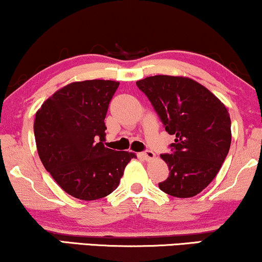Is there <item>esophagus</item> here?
<instances>
[{
  "instance_id": "1",
  "label": "esophagus",
  "mask_w": 262,
  "mask_h": 262,
  "mask_svg": "<svg viewBox=\"0 0 262 262\" xmlns=\"http://www.w3.org/2000/svg\"><path fill=\"white\" fill-rule=\"evenodd\" d=\"M139 155H140L141 159L145 160V161H150V160H154V159H155V154H154L152 151H150V150L144 151V152L139 154Z\"/></svg>"
}]
</instances>
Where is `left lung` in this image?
I'll use <instances>...</instances> for the list:
<instances>
[{"label":"left lung","mask_w":262,"mask_h":262,"mask_svg":"<svg viewBox=\"0 0 262 262\" xmlns=\"http://www.w3.org/2000/svg\"><path fill=\"white\" fill-rule=\"evenodd\" d=\"M168 134L172 154L161 159L169 176L159 187L176 198H193L216 177L232 141L227 107L209 89L187 77L154 75L137 81Z\"/></svg>","instance_id":"8db88e82"}]
</instances>
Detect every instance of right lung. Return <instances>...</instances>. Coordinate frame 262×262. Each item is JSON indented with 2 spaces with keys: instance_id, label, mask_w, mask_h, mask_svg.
Returning <instances> with one entry per match:
<instances>
[{
  "instance_id": "obj_1",
  "label": "right lung",
  "mask_w": 262,
  "mask_h": 262,
  "mask_svg": "<svg viewBox=\"0 0 262 262\" xmlns=\"http://www.w3.org/2000/svg\"><path fill=\"white\" fill-rule=\"evenodd\" d=\"M119 83L74 81L41 105L34 121L37 154L46 171L66 193L96 200L118 187L135 154L103 145L105 117Z\"/></svg>"
}]
</instances>
